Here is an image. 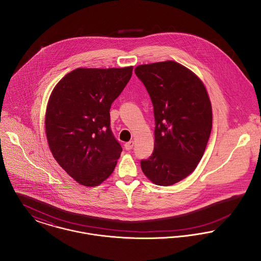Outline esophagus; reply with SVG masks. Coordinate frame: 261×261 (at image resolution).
I'll list each match as a JSON object with an SVG mask.
<instances>
[{"label":"esophagus","mask_w":261,"mask_h":261,"mask_svg":"<svg viewBox=\"0 0 261 261\" xmlns=\"http://www.w3.org/2000/svg\"><path fill=\"white\" fill-rule=\"evenodd\" d=\"M133 148H134V142H128L124 145V149L126 150H130V149H133Z\"/></svg>","instance_id":"esophagus-1"}]
</instances>
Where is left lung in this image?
I'll use <instances>...</instances> for the list:
<instances>
[{
  "label": "left lung",
  "instance_id": "obj_1",
  "mask_svg": "<svg viewBox=\"0 0 261 261\" xmlns=\"http://www.w3.org/2000/svg\"><path fill=\"white\" fill-rule=\"evenodd\" d=\"M149 93L154 116V147L141 161L144 174L159 186L189 176L206 149L212 129L211 102L202 81L185 66L165 61L135 69Z\"/></svg>",
  "mask_w": 261,
  "mask_h": 261
}]
</instances>
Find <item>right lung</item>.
I'll return each instance as SVG.
<instances>
[{"instance_id": "right-lung-1", "label": "right lung", "mask_w": 261, "mask_h": 261, "mask_svg": "<svg viewBox=\"0 0 261 261\" xmlns=\"http://www.w3.org/2000/svg\"><path fill=\"white\" fill-rule=\"evenodd\" d=\"M132 74L133 67L77 68L51 93L45 119L49 148L61 168L83 186L107 180L120 156L110 110Z\"/></svg>"}]
</instances>
